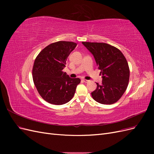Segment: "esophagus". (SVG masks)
<instances>
[{
	"label": "esophagus",
	"instance_id": "obj_1",
	"mask_svg": "<svg viewBox=\"0 0 154 154\" xmlns=\"http://www.w3.org/2000/svg\"><path fill=\"white\" fill-rule=\"evenodd\" d=\"M83 82H85V83H88V82H89V81H88V80H83Z\"/></svg>",
	"mask_w": 154,
	"mask_h": 154
}]
</instances>
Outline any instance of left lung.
<instances>
[{"mask_svg": "<svg viewBox=\"0 0 154 154\" xmlns=\"http://www.w3.org/2000/svg\"><path fill=\"white\" fill-rule=\"evenodd\" d=\"M83 45L94 56L102 74V84L91 92L92 98L101 104L111 105L118 101L128 87L130 70L123 54L116 48L105 43L86 42Z\"/></svg>", "mask_w": 154, "mask_h": 154, "instance_id": "obj_1", "label": "left lung"}]
</instances>
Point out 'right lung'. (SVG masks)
<instances>
[{"mask_svg": "<svg viewBox=\"0 0 154 154\" xmlns=\"http://www.w3.org/2000/svg\"><path fill=\"white\" fill-rule=\"evenodd\" d=\"M77 44L59 41L45 47L37 56L32 67V79L40 95L47 102L60 105L74 95L80 78H71L62 71L67 57Z\"/></svg>", "mask_w": 154, "mask_h": 154, "instance_id": "add662e5", "label": "right lung"}]
</instances>
